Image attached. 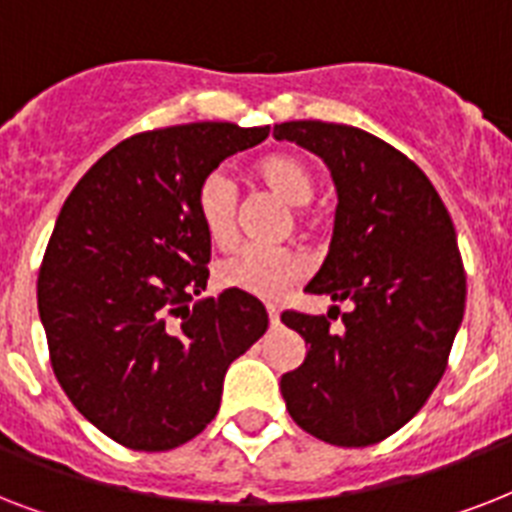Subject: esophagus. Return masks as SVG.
Listing matches in <instances>:
<instances>
[{"label": "esophagus", "instance_id": "esophagus-1", "mask_svg": "<svg viewBox=\"0 0 512 512\" xmlns=\"http://www.w3.org/2000/svg\"><path fill=\"white\" fill-rule=\"evenodd\" d=\"M268 321H271V327H279V311H276V305H268Z\"/></svg>", "mask_w": 512, "mask_h": 512}]
</instances>
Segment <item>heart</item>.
Returning a JSON list of instances; mask_svg holds the SVG:
<instances>
[{"label":"heart","instance_id":"obj_1","mask_svg":"<svg viewBox=\"0 0 512 512\" xmlns=\"http://www.w3.org/2000/svg\"><path fill=\"white\" fill-rule=\"evenodd\" d=\"M255 177L287 204H308L313 196V177L303 159L292 154H271L257 159ZM196 215L217 247H228L236 233V185L225 170H212L196 188ZM308 273V260L287 247H244L223 257L215 268V281L223 289L241 295L276 300L295 281Z\"/></svg>","mask_w":512,"mask_h":512}]
</instances>
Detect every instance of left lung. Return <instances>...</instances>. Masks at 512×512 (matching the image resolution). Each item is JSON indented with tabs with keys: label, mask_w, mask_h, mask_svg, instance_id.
<instances>
[{
	"label": "left lung",
	"mask_w": 512,
	"mask_h": 512,
	"mask_svg": "<svg viewBox=\"0 0 512 512\" xmlns=\"http://www.w3.org/2000/svg\"><path fill=\"white\" fill-rule=\"evenodd\" d=\"M273 138L319 154L337 185L335 233L311 295L353 308L284 311L308 345L281 377L292 420L335 446H372L404 428L444 377L465 313V268L444 201L417 164L369 132L284 122Z\"/></svg>",
	"instance_id": "8db88e82"
}]
</instances>
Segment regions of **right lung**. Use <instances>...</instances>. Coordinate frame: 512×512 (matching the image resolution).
Wrapping results in <instances>:
<instances>
[{
  "mask_svg": "<svg viewBox=\"0 0 512 512\" xmlns=\"http://www.w3.org/2000/svg\"><path fill=\"white\" fill-rule=\"evenodd\" d=\"M268 127L196 122L138 132L68 193L36 297L52 372L87 420L135 452H170L215 420L225 369L268 329L252 295L209 279L196 188Z\"/></svg>",
  "mask_w": 512,
  "mask_h": 512,
  "instance_id": "right-lung-1",
  "label": "right lung"
}]
</instances>
